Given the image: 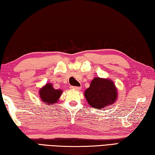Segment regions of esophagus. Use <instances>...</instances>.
I'll return each mask as SVG.
<instances>
[{
  "label": "esophagus",
  "instance_id": "34e87169",
  "mask_svg": "<svg viewBox=\"0 0 155 155\" xmlns=\"http://www.w3.org/2000/svg\"><path fill=\"white\" fill-rule=\"evenodd\" d=\"M70 88L72 89V90H77V91H79L81 90L80 87H77V86H71Z\"/></svg>",
  "mask_w": 155,
  "mask_h": 155
}]
</instances>
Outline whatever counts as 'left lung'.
Here are the masks:
<instances>
[{"label": "left lung", "mask_w": 155, "mask_h": 155, "mask_svg": "<svg viewBox=\"0 0 155 155\" xmlns=\"http://www.w3.org/2000/svg\"><path fill=\"white\" fill-rule=\"evenodd\" d=\"M84 95L91 107L101 109L114 104L117 97V89L111 80L96 77L91 81L90 87Z\"/></svg>", "instance_id": "obj_1"}]
</instances>
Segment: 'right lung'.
I'll return each instance as SVG.
<instances>
[{"label":"right lung","instance_id":"add662e5","mask_svg":"<svg viewBox=\"0 0 155 155\" xmlns=\"http://www.w3.org/2000/svg\"><path fill=\"white\" fill-rule=\"evenodd\" d=\"M39 93L43 103H45L48 105H50L51 104L53 105L58 101L59 97L62 94V90H55L52 87L51 83H47L40 89Z\"/></svg>","mask_w":155,"mask_h":155}]
</instances>
